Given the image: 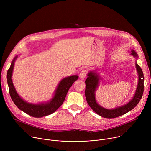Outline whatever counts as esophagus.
Instances as JSON below:
<instances>
[{
	"instance_id": "34e87169",
	"label": "esophagus",
	"mask_w": 151,
	"mask_h": 151,
	"mask_svg": "<svg viewBox=\"0 0 151 151\" xmlns=\"http://www.w3.org/2000/svg\"><path fill=\"white\" fill-rule=\"evenodd\" d=\"M87 71H86L85 70H82L80 74H79V78L81 79V80H83L85 78H86V76H87Z\"/></svg>"
}]
</instances>
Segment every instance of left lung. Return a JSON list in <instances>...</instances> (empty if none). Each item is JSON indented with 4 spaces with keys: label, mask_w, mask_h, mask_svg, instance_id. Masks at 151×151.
<instances>
[{
    "label": "left lung",
    "mask_w": 151,
    "mask_h": 151,
    "mask_svg": "<svg viewBox=\"0 0 151 151\" xmlns=\"http://www.w3.org/2000/svg\"><path fill=\"white\" fill-rule=\"evenodd\" d=\"M131 55L135 57L136 60L139 57L134 50H132ZM136 68L139 76V80L133 97L127 103L112 109L104 108L97 103L95 92L99 87L100 80L101 79L100 76H99V74L96 70L88 72V77L85 80V97L91 108L96 114L103 118H114L125 114L134 108L142 99L144 91V75L142 69L137 63V61H136Z\"/></svg>",
    "instance_id": "left-lung-1"
}]
</instances>
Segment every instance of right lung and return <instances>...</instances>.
I'll return each instance as SVG.
<instances>
[{
  "instance_id": "add662e5",
  "label": "right lung",
  "mask_w": 151,
  "mask_h": 151,
  "mask_svg": "<svg viewBox=\"0 0 151 151\" xmlns=\"http://www.w3.org/2000/svg\"><path fill=\"white\" fill-rule=\"evenodd\" d=\"M18 55L12 60L7 72V82L11 97L18 108L26 114L35 117L42 118L52 114L55 112L65 100L66 94L73 83L78 79V76L74 75L62 79L55 91L52 98L45 103L33 104L29 103L21 98L17 93L12 80L14 63Z\"/></svg>"
}]
</instances>
